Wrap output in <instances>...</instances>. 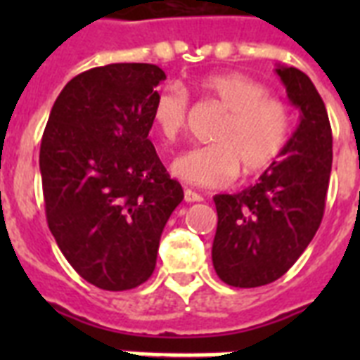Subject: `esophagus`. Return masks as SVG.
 I'll list each match as a JSON object with an SVG mask.
<instances>
[{
    "label": "esophagus",
    "instance_id": "obj_1",
    "mask_svg": "<svg viewBox=\"0 0 360 360\" xmlns=\"http://www.w3.org/2000/svg\"><path fill=\"white\" fill-rule=\"evenodd\" d=\"M203 198L198 194V192H194L192 188H185V202L186 203H194V202H202Z\"/></svg>",
    "mask_w": 360,
    "mask_h": 360
}]
</instances>
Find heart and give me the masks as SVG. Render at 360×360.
<instances>
[{
    "instance_id": "1",
    "label": "heart",
    "mask_w": 360,
    "mask_h": 360,
    "mask_svg": "<svg viewBox=\"0 0 360 360\" xmlns=\"http://www.w3.org/2000/svg\"><path fill=\"white\" fill-rule=\"evenodd\" d=\"M200 89L228 112L211 136V146L192 147L172 162V174L185 183L220 188L243 175L271 168L290 143L293 110L273 97L259 80L240 72H219L200 80ZM188 117V95L166 86L155 95L151 121L160 138L175 141Z\"/></svg>"
}]
</instances>
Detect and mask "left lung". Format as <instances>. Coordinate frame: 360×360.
<instances>
[{"instance_id":"8db88e82","label":"left lung","mask_w":360,"mask_h":360,"mask_svg":"<svg viewBox=\"0 0 360 360\" xmlns=\"http://www.w3.org/2000/svg\"><path fill=\"white\" fill-rule=\"evenodd\" d=\"M276 75L301 123L282 158L254 186L213 198L219 213L213 265L233 288H257L278 280L299 259L318 231L333 166V132L312 80L295 67Z\"/></svg>"}]
</instances>
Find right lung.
<instances>
[{"label":"right lung","mask_w":360,"mask_h":360,"mask_svg":"<svg viewBox=\"0 0 360 360\" xmlns=\"http://www.w3.org/2000/svg\"><path fill=\"white\" fill-rule=\"evenodd\" d=\"M164 80L151 63L86 70L59 93L42 134L48 228L76 273L101 290H132L151 276L164 226L183 202L147 138Z\"/></svg>","instance_id":"add662e5"}]
</instances>
